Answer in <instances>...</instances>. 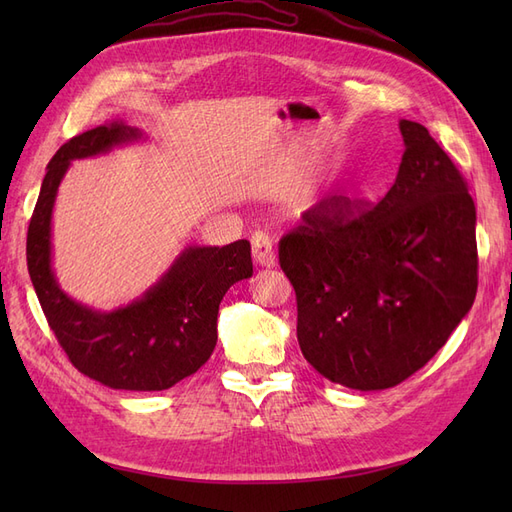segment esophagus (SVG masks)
<instances>
[{
  "mask_svg": "<svg viewBox=\"0 0 512 512\" xmlns=\"http://www.w3.org/2000/svg\"><path fill=\"white\" fill-rule=\"evenodd\" d=\"M252 256L254 262L260 267H273L275 265V254H273V243L267 232H254L252 235Z\"/></svg>",
  "mask_w": 512,
  "mask_h": 512,
  "instance_id": "34e87169",
  "label": "esophagus"
}]
</instances>
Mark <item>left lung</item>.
<instances>
[{"instance_id": "1", "label": "left lung", "mask_w": 512, "mask_h": 512, "mask_svg": "<svg viewBox=\"0 0 512 512\" xmlns=\"http://www.w3.org/2000/svg\"><path fill=\"white\" fill-rule=\"evenodd\" d=\"M404 156L376 207L322 198L280 241L297 292L301 352L320 376L356 391L404 382L472 309L476 207L425 126L401 119Z\"/></svg>"}]
</instances>
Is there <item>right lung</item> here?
Returning a JSON list of instances; mask_svg holds the SVG:
<instances>
[{
    "label": "right lung",
    "instance_id": "right-lung-1",
    "mask_svg": "<svg viewBox=\"0 0 512 512\" xmlns=\"http://www.w3.org/2000/svg\"><path fill=\"white\" fill-rule=\"evenodd\" d=\"M145 132L108 123L61 145L46 166L27 230V269L72 365L108 389L164 391L203 367L218 342V312L232 284L252 277L250 241L190 245L132 303L100 312L61 290L53 271V209L74 160L145 141Z\"/></svg>",
    "mask_w": 512,
    "mask_h": 512
}]
</instances>
